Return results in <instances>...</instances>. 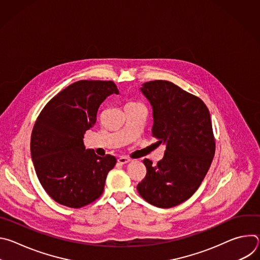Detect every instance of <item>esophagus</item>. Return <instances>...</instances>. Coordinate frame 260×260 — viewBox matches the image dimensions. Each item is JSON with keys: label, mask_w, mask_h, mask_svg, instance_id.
Segmentation results:
<instances>
[{"label": "esophagus", "mask_w": 260, "mask_h": 260, "mask_svg": "<svg viewBox=\"0 0 260 260\" xmlns=\"http://www.w3.org/2000/svg\"><path fill=\"white\" fill-rule=\"evenodd\" d=\"M117 161H118L119 164H121V165H125V164H127V162L131 161V158H129V157H126V156H120V157L117 159Z\"/></svg>", "instance_id": "34e87169"}]
</instances>
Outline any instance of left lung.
<instances>
[{
	"label": "left lung",
	"mask_w": 260,
	"mask_h": 260,
	"mask_svg": "<svg viewBox=\"0 0 260 260\" xmlns=\"http://www.w3.org/2000/svg\"><path fill=\"white\" fill-rule=\"evenodd\" d=\"M141 91L152 106V136L157 145H166V151L155 166L143 160L147 173L137 189L149 204L172 208L198 190L212 164L215 139L210 112L200 98L170 81L146 82Z\"/></svg>",
	"instance_id": "obj_1"
}]
</instances>
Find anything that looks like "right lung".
I'll return each instance as SVG.
<instances>
[{
    "label": "right lung",
    "instance_id": "1",
    "mask_svg": "<svg viewBox=\"0 0 260 260\" xmlns=\"http://www.w3.org/2000/svg\"><path fill=\"white\" fill-rule=\"evenodd\" d=\"M112 93H119L113 81H77L52 98L36 120L30 137L36 174L48 196L60 205L81 208L104 191L116 158L85 149L83 138L94 125L101 104Z\"/></svg>",
    "mask_w": 260,
    "mask_h": 260
}]
</instances>
